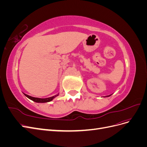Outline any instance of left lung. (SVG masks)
<instances>
[{
	"instance_id": "obj_1",
	"label": "left lung",
	"mask_w": 147,
	"mask_h": 147,
	"mask_svg": "<svg viewBox=\"0 0 147 147\" xmlns=\"http://www.w3.org/2000/svg\"><path fill=\"white\" fill-rule=\"evenodd\" d=\"M110 96V95H109V96Z\"/></svg>"
}]
</instances>
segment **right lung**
<instances>
[{"label": "right lung", "mask_w": 147, "mask_h": 147, "mask_svg": "<svg viewBox=\"0 0 147 147\" xmlns=\"http://www.w3.org/2000/svg\"><path fill=\"white\" fill-rule=\"evenodd\" d=\"M24 94L28 97L29 99H30V100H32L35 102H40V103H43V102H50L51 100H52L53 99L55 98V97H56V96H58V94L57 95H56V96H54L53 97H48V98H45V99H41V98H37V97H32V96H30L29 95H27L26 94L24 93Z\"/></svg>", "instance_id": "add662e5"}]
</instances>
